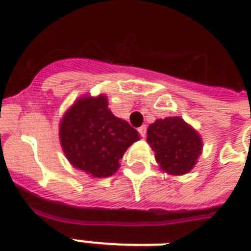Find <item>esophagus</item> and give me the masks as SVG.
<instances>
[{"label":"esophagus","mask_w":251,"mask_h":251,"mask_svg":"<svg viewBox=\"0 0 251 251\" xmlns=\"http://www.w3.org/2000/svg\"><path fill=\"white\" fill-rule=\"evenodd\" d=\"M138 131H139V134H141L142 138H146V131H147V126L142 125L141 127L138 129Z\"/></svg>","instance_id":"obj_1"}]
</instances>
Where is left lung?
Returning <instances> with one entry per match:
<instances>
[{"label":"left lung","instance_id":"8db88e82","mask_svg":"<svg viewBox=\"0 0 251 251\" xmlns=\"http://www.w3.org/2000/svg\"><path fill=\"white\" fill-rule=\"evenodd\" d=\"M147 142L160 169L168 175H186L198 163L203 142L197 130L181 117L156 120L147 130Z\"/></svg>","mask_w":251,"mask_h":251}]
</instances>
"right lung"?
Instances as JSON below:
<instances>
[{
  "instance_id": "obj_1",
  "label": "right lung",
  "mask_w": 251,
  "mask_h": 251,
  "mask_svg": "<svg viewBox=\"0 0 251 251\" xmlns=\"http://www.w3.org/2000/svg\"><path fill=\"white\" fill-rule=\"evenodd\" d=\"M139 139L137 130L110 112L105 95L80 96L60 121L66 159L95 178L116 173L126 150Z\"/></svg>"
}]
</instances>
